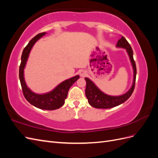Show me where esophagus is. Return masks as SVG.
I'll list each match as a JSON object with an SVG mask.
<instances>
[{"instance_id":"34e87169","label":"esophagus","mask_w":158,"mask_h":158,"mask_svg":"<svg viewBox=\"0 0 158 158\" xmlns=\"http://www.w3.org/2000/svg\"><path fill=\"white\" fill-rule=\"evenodd\" d=\"M85 75H86V72L85 70H81L80 72V76H82V77H84Z\"/></svg>"}]
</instances>
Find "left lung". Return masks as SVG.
Here are the masks:
<instances>
[{
  "mask_svg": "<svg viewBox=\"0 0 158 158\" xmlns=\"http://www.w3.org/2000/svg\"><path fill=\"white\" fill-rule=\"evenodd\" d=\"M116 46L117 47L125 49L128 52L129 58H130L134 71V78L132 87L125 94L118 95V96H112V95H107L102 92L92 80L88 78H85V82H86V87H85V96H86L90 106L95 108L110 109L118 106L126 102L131 97L134 89H135L136 67L135 61L133 59V51L131 46L123 36H121V39L118 40Z\"/></svg>",
  "mask_w": 158,
  "mask_h": 158,
  "instance_id": "1",
  "label": "left lung"
}]
</instances>
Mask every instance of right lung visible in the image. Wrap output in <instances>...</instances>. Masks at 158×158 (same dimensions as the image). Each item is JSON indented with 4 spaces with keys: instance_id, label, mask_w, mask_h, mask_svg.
Returning a JSON list of instances; mask_svg holds the SVG:
<instances>
[{
    "instance_id": "1",
    "label": "right lung",
    "mask_w": 158,
    "mask_h": 158,
    "mask_svg": "<svg viewBox=\"0 0 158 158\" xmlns=\"http://www.w3.org/2000/svg\"><path fill=\"white\" fill-rule=\"evenodd\" d=\"M45 34V32H43L35 35L28 43L27 46L23 49L21 57V64L19 69V78L20 80L23 94L28 102L33 106L41 109L55 110L63 106L70 88L80 78V76L77 75L63 81L51 92L44 94H35L27 88L23 76V69L25 68L27 57L35 43Z\"/></svg>"
}]
</instances>
